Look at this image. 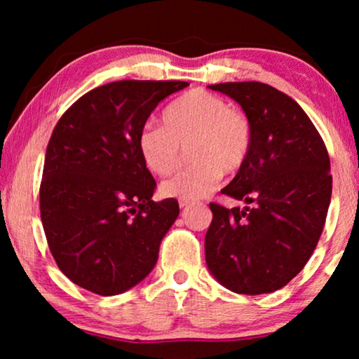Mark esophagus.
<instances>
[{"instance_id":"34e87169","label":"esophagus","mask_w":359,"mask_h":359,"mask_svg":"<svg viewBox=\"0 0 359 359\" xmlns=\"http://www.w3.org/2000/svg\"><path fill=\"white\" fill-rule=\"evenodd\" d=\"M191 204H193V201H189V199H180V208H181V209L189 208Z\"/></svg>"}]
</instances>
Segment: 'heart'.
I'll list each match as a JSON object with an SVG mask.
<instances>
[{"mask_svg": "<svg viewBox=\"0 0 359 359\" xmlns=\"http://www.w3.org/2000/svg\"><path fill=\"white\" fill-rule=\"evenodd\" d=\"M163 127L149 126L139 135V151L155 175H171L189 147L193 166L161 183V194L199 199L217 188L225 173H237L252 147V127L243 112L230 109L222 97L191 90L175 97L161 114Z\"/></svg>", "mask_w": 359, "mask_h": 359, "instance_id": "obj_1", "label": "heart"}]
</instances>
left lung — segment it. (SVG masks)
<instances>
[{
	"instance_id": "obj_1",
	"label": "left lung",
	"mask_w": 359,
	"mask_h": 359,
	"mask_svg": "<svg viewBox=\"0 0 359 359\" xmlns=\"http://www.w3.org/2000/svg\"><path fill=\"white\" fill-rule=\"evenodd\" d=\"M209 88L242 106L252 147L222 189L247 205L209 204L205 263L237 294L278 291L306 266L325 225L332 198L327 147L302 107L276 88L258 81Z\"/></svg>"
}]
</instances>
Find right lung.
<instances>
[{
  "label": "right lung",
  "instance_id": "1",
  "mask_svg": "<svg viewBox=\"0 0 359 359\" xmlns=\"http://www.w3.org/2000/svg\"><path fill=\"white\" fill-rule=\"evenodd\" d=\"M188 85L107 83L57 122L43 161L41 219L57 266L76 286L116 296L156 264L180 205L151 201L156 183L140 156L139 135L158 102Z\"/></svg>",
  "mask_w": 359,
  "mask_h": 359
}]
</instances>
